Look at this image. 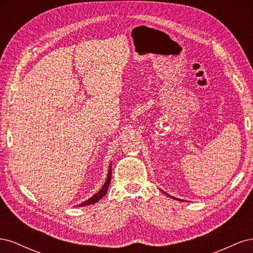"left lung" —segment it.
<instances>
[{
    "mask_svg": "<svg viewBox=\"0 0 253 253\" xmlns=\"http://www.w3.org/2000/svg\"><path fill=\"white\" fill-rule=\"evenodd\" d=\"M169 196H170V195H169ZM170 197H171V196H170Z\"/></svg>",
    "mask_w": 253,
    "mask_h": 253,
    "instance_id": "left-lung-1",
    "label": "left lung"
}]
</instances>
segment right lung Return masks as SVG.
I'll return each mask as SVG.
<instances>
[{
    "instance_id": "add662e5",
    "label": "right lung",
    "mask_w": 253,
    "mask_h": 253,
    "mask_svg": "<svg viewBox=\"0 0 253 253\" xmlns=\"http://www.w3.org/2000/svg\"><path fill=\"white\" fill-rule=\"evenodd\" d=\"M111 179H112V166H110V169H109V174H108V178H106L104 185L102 186V188L100 189V191H99L98 193H96L93 197H90L89 200L85 201L84 203L80 204L79 206H87V205H91V204H95L97 203L99 200H101V198L106 194V192H108V189H109V186H110V182H111Z\"/></svg>"
}]
</instances>
